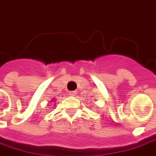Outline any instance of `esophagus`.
<instances>
[{
  "mask_svg": "<svg viewBox=\"0 0 156 156\" xmlns=\"http://www.w3.org/2000/svg\"><path fill=\"white\" fill-rule=\"evenodd\" d=\"M76 91H70V92H69L68 94H69V95H70V96H74V95H76Z\"/></svg>",
  "mask_w": 156,
  "mask_h": 156,
  "instance_id": "esophagus-1",
  "label": "esophagus"
}]
</instances>
